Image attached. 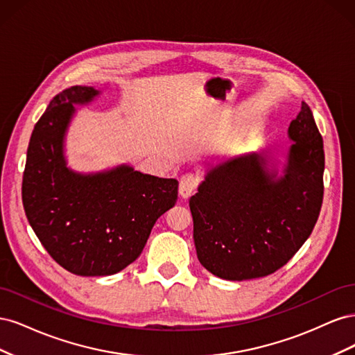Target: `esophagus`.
Instances as JSON below:
<instances>
[{
  "mask_svg": "<svg viewBox=\"0 0 355 355\" xmlns=\"http://www.w3.org/2000/svg\"><path fill=\"white\" fill-rule=\"evenodd\" d=\"M200 184V178L194 173H187L180 178L179 180V194L182 198H188L192 194H194V191L197 189Z\"/></svg>",
  "mask_w": 355,
  "mask_h": 355,
  "instance_id": "34e87169",
  "label": "esophagus"
}]
</instances>
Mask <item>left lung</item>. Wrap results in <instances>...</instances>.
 <instances>
[{"instance_id": "left-lung-1", "label": "left lung", "mask_w": 355, "mask_h": 355, "mask_svg": "<svg viewBox=\"0 0 355 355\" xmlns=\"http://www.w3.org/2000/svg\"><path fill=\"white\" fill-rule=\"evenodd\" d=\"M283 175L261 154L210 170L189 198L200 263L223 280L270 275L286 265L313 232L323 204L324 149L313 112L290 123Z\"/></svg>"}]
</instances>
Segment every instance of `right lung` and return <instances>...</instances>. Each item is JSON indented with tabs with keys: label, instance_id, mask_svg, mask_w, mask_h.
I'll return each mask as SVG.
<instances>
[{
	"label": "right lung",
	"instance_id": "add662e5",
	"mask_svg": "<svg viewBox=\"0 0 355 355\" xmlns=\"http://www.w3.org/2000/svg\"><path fill=\"white\" fill-rule=\"evenodd\" d=\"M99 92L73 85L56 94L32 132L22 182L29 225L67 271L98 277L120 272L142 253L154 223L176 204V179L130 166L81 175L67 167L63 139L75 103Z\"/></svg>",
	"mask_w": 355,
	"mask_h": 355
}]
</instances>
